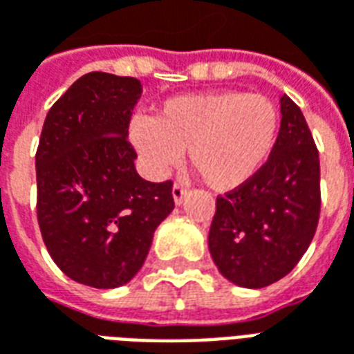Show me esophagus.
Wrapping results in <instances>:
<instances>
[{
  "instance_id": "34e87169",
  "label": "esophagus",
  "mask_w": 354,
  "mask_h": 354,
  "mask_svg": "<svg viewBox=\"0 0 354 354\" xmlns=\"http://www.w3.org/2000/svg\"><path fill=\"white\" fill-rule=\"evenodd\" d=\"M185 195H187V187H184L182 184H174V187H172V197H174V203H176V205H182V203H184Z\"/></svg>"
}]
</instances>
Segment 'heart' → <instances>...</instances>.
<instances>
[{
    "mask_svg": "<svg viewBox=\"0 0 354 354\" xmlns=\"http://www.w3.org/2000/svg\"><path fill=\"white\" fill-rule=\"evenodd\" d=\"M281 113L271 98L241 91L182 94L136 115L129 134L147 172L162 178L184 159L214 192H233L250 182L271 155Z\"/></svg>",
    "mask_w": 354,
    "mask_h": 354,
    "instance_id": "1",
    "label": "heart"
}]
</instances>
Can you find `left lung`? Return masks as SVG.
I'll return each instance as SVG.
<instances>
[{
  "instance_id": "obj_1",
  "label": "left lung",
  "mask_w": 354,
  "mask_h": 354,
  "mask_svg": "<svg viewBox=\"0 0 354 354\" xmlns=\"http://www.w3.org/2000/svg\"><path fill=\"white\" fill-rule=\"evenodd\" d=\"M281 129L256 176L216 199L208 250L243 288H263L296 267L320 214V162L301 109L281 96Z\"/></svg>"
}]
</instances>
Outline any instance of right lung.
Instances as JSON below:
<instances>
[{
  "label": "right lung",
  "mask_w": 354,
  "mask_h": 354,
  "mask_svg": "<svg viewBox=\"0 0 354 354\" xmlns=\"http://www.w3.org/2000/svg\"><path fill=\"white\" fill-rule=\"evenodd\" d=\"M134 77L91 72L58 98L35 153L43 243L72 281L123 286L138 273L155 230L172 212V182L153 184L134 167Z\"/></svg>",
  "instance_id": "add662e5"
}]
</instances>
